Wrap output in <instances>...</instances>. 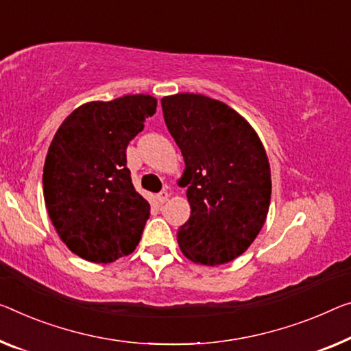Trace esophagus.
Wrapping results in <instances>:
<instances>
[{
  "label": "esophagus",
  "mask_w": 351,
  "mask_h": 351,
  "mask_svg": "<svg viewBox=\"0 0 351 351\" xmlns=\"http://www.w3.org/2000/svg\"><path fill=\"white\" fill-rule=\"evenodd\" d=\"M168 199H169V193L168 191H161V193L157 194L158 204H165L166 201H168Z\"/></svg>",
  "instance_id": "34e87169"
}]
</instances>
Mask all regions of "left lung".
<instances>
[{"label":"left lung","instance_id":"left-lung-1","mask_svg":"<svg viewBox=\"0 0 351 351\" xmlns=\"http://www.w3.org/2000/svg\"><path fill=\"white\" fill-rule=\"evenodd\" d=\"M166 127L179 145L190 219L177 232L183 256L217 267L252 245L267 221L271 171L251 123L223 101L182 93L161 99Z\"/></svg>","mask_w":351,"mask_h":351}]
</instances>
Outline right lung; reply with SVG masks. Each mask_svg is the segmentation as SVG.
<instances>
[{"label": "right lung", "instance_id": "right-lung-1", "mask_svg": "<svg viewBox=\"0 0 351 351\" xmlns=\"http://www.w3.org/2000/svg\"><path fill=\"white\" fill-rule=\"evenodd\" d=\"M157 111L147 94L88 101L58 128L44 165V199L73 254L110 263L132 254L150 215L127 168V145Z\"/></svg>", "mask_w": 351, "mask_h": 351}]
</instances>
